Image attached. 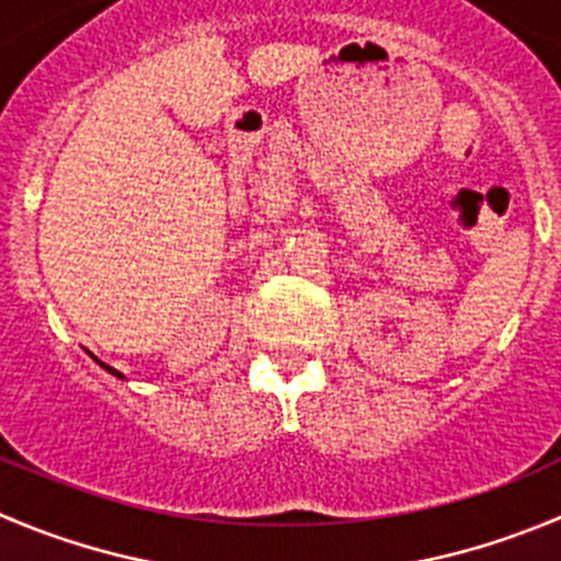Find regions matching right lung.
Wrapping results in <instances>:
<instances>
[{
	"label": "right lung",
	"instance_id": "right-lung-1",
	"mask_svg": "<svg viewBox=\"0 0 561 561\" xmlns=\"http://www.w3.org/2000/svg\"><path fill=\"white\" fill-rule=\"evenodd\" d=\"M90 357H93V360H95V364L101 366V369H104V371H110L112 377H121V380H124V375H121V371H117V369H112V366H106V364H101V360H99V357H95V355H90Z\"/></svg>",
	"mask_w": 561,
	"mask_h": 561
}]
</instances>
